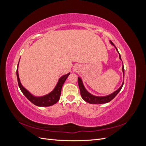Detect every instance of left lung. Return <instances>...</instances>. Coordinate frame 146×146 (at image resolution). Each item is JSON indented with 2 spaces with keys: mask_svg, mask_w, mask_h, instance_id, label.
Returning <instances> with one entry per match:
<instances>
[{
  "mask_svg": "<svg viewBox=\"0 0 146 146\" xmlns=\"http://www.w3.org/2000/svg\"><path fill=\"white\" fill-rule=\"evenodd\" d=\"M110 41V43H111V44L113 46H114V47L116 48L117 52L119 53L116 47L114 46L113 42L111 41ZM119 58H120V60H121V55L119 54ZM122 72H123V77H124V68H123V65L122 66ZM123 80H124V79H123ZM78 83L79 88H80L81 96L84 100L86 101V102L89 103V104H102L108 103V102H109L111 101L112 99H113L114 98H115V96L119 93V91L121 90L123 86V82H122V85L121 86V87L119 88L118 90H117L116 91L113 92V93H111V94L106 96H94V95L91 94V93H90V92L85 89V88L83 85V82H82L80 77H78Z\"/></svg>",
  "mask_w": 146,
  "mask_h": 146,
  "instance_id": "obj_1",
  "label": "left lung"
}]
</instances>
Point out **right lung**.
Returning a JSON list of instances; mask_svg holds the SVG:
<instances>
[{
    "mask_svg": "<svg viewBox=\"0 0 146 146\" xmlns=\"http://www.w3.org/2000/svg\"><path fill=\"white\" fill-rule=\"evenodd\" d=\"M18 65L19 63L17 64L16 75L19 87L22 92H23L24 95L29 99V100L31 102L33 103L35 105L38 106V107H49V106H52L55 104L59 100L60 97L61 95V88H62V86L64 82L66 81V78H67L69 76L70 72L66 75H64V76L61 77L59 78V80L58 83H57L56 86L55 87L54 90L50 92V93L41 97H36L33 96L29 91H27L23 85H22L19 77Z\"/></svg>",
    "mask_w": 146,
    "mask_h": 146,
    "instance_id": "right-lung-1",
    "label": "right lung"
}]
</instances>
